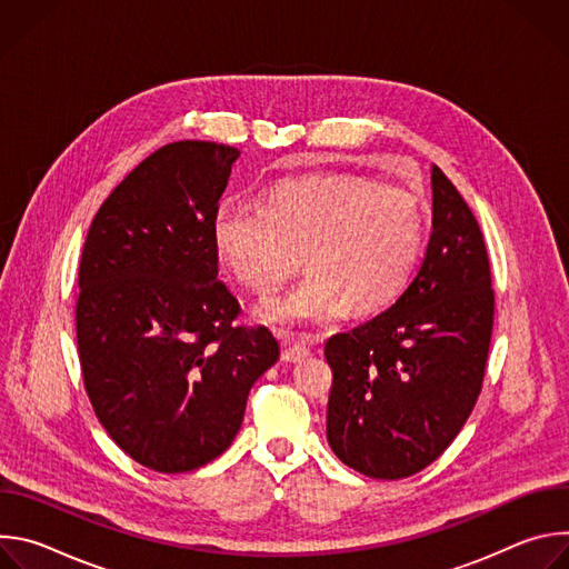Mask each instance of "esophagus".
<instances>
[{
  "mask_svg": "<svg viewBox=\"0 0 569 569\" xmlns=\"http://www.w3.org/2000/svg\"><path fill=\"white\" fill-rule=\"evenodd\" d=\"M281 345H283V351H281V360L283 362H299L306 356H310V349L303 342H299V340H295L290 336H283Z\"/></svg>",
  "mask_w": 569,
  "mask_h": 569,
  "instance_id": "1",
  "label": "esophagus"
}]
</instances>
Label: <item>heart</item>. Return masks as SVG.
Segmentation results:
<instances>
[{
    "instance_id": "1",
    "label": "heart",
    "mask_w": 569,
    "mask_h": 569,
    "mask_svg": "<svg viewBox=\"0 0 569 569\" xmlns=\"http://www.w3.org/2000/svg\"><path fill=\"white\" fill-rule=\"evenodd\" d=\"M423 204L400 184L353 173L279 182L266 209L233 200L213 216V246L231 274L261 297L303 268L297 290L263 308L279 323H321L389 306L423 246Z\"/></svg>"
}]
</instances>
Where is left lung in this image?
Returning <instances> with one entry per match:
<instances>
[{
	"instance_id": "1",
	"label": "left lung",
	"mask_w": 569,
	"mask_h": 569,
	"mask_svg": "<svg viewBox=\"0 0 569 569\" xmlns=\"http://www.w3.org/2000/svg\"><path fill=\"white\" fill-rule=\"evenodd\" d=\"M493 315L481 229L432 167V233L415 279L387 310L323 347L338 459L376 479L410 477L439 459L481 391Z\"/></svg>"
}]
</instances>
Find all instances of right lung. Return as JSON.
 Segmentation results:
<instances>
[{"label": "right lung", "instance_id": "add662e5", "mask_svg": "<svg viewBox=\"0 0 569 569\" xmlns=\"http://www.w3.org/2000/svg\"><path fill=\"white\" fill-rule=\"evenodd\" d=\"M238 148L184 139L150 152L97 211L78 268L76 340L112 441L157 472L196 470L240 430L279 360L266 327H238L218 279L213 216Z\"/></svg>", "mask_w": 569, "mask_h": 569}]
</instances>
